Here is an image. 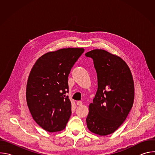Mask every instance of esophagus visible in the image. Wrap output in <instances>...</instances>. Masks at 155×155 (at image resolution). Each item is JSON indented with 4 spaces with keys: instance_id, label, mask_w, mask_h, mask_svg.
<instances>
[{
    "instance_id": "obj_1",
    "label": "esophagus",
    "mask_w": 155,
    "mask_h": 155,
    "mask_svg": "<svg viewBox=\"0 0 155 155\" xmlns=\"http://www.w3.org/2000/svg\"><path fill=\"white\" fill-rule=\"evenodd\" d=\"M77 105H78V106H81V105H82V104H83V103H82V102L81 101H77Z\"/></svg>"
}]
</instances>
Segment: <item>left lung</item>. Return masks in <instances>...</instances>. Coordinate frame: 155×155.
<instances>
[{
  "mask_svg": "<svg viewBox=\"0 0 155 155\" xmlns=\"http://www.w3.org/2000/svg\"><path fill=\"white\" fill-rule=\"evenodd\" d=\"M85 56L93 59L98 86L89 105L87 127L93 133L107 136L123 123L133 105V78L126 62L115 54L96 49Z\"/></svg>",
  "mask_w": 155,
  "mask_h": 155,
  "instance_id": "8db88e82",
  "label": "left lung"
}]
</instances>
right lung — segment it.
I'll use <instances>...</instances> for the list:
<instances>
[{"instance_id":"right-lung-1","label":"right lung","mask_w":155,"mask_h":155,"mask_svg":"<svg viewBox=\"0 0 155 155\" xmlns=\"http://www.w3.org/2000/svg\"><path fill=\"white\" fill-rule=\"evenodd\" d=\"M84 50L68 48L45 53L32 67L26 86V101L34 121L50 132L65 129L71 115L68 76Z\"/></svg>"}]
</instances>
